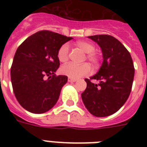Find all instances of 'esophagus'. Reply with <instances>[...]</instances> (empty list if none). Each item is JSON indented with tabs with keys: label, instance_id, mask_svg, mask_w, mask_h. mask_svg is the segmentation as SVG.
I'll list each match as a JSON object with an SVG mask.
<instances>
[{
	"label": "esophagus",
	"instance_id": "1",
	"mask_svg": "<svg viewBox=\"0 0 147 147\" xmlns=\"http://www.w3.org/2000/svg\"><path fill=\"white\" fill-rule=\"evenodd\" d=\"M76 78H71V77H69V78H68V82H76Z\"/></svg>",
	"mask_w": 147,
	"mask_h": 147
}]
</instances>
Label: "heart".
Returning a JSON list of instances; mask_svg holds the SVG:
<instances>
[{
  "mask_svg": "<svg viewBox=\"0 0 147 147\" xmlns=\"http://www.w3.org/2000/svg\"><path fill=\"white\" fill-rule=\"evenodd\" d=\"M76 46L82 49L86 54V57L93 66H98L100 63V58L94 50L95 47L91 42L86 41H78L76 43ZM58 59L61 62H65L69 58V47L67 43L62 45L58 50ZM91 68L88 63H82L78 65L70 62L64 65L61 68V72L63 75L71 77L72 78H78L82 76H87L90 73Z\"/></svg>",
  "mask_w": 147,
  "mask_h": 147,
  "instance_id": "obj_1",
  "label": "heart"
}]
</instances>
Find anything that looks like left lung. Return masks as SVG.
I'll return each mask as SVG.
<instances>
[{"instance_id": "obj_1", "label": "left lung", "mask_w": 147, "mask_h": 147, "mask_svg": "<svg viewBox=\"0 0 147 147\" xmlns=\"http://www.w3.org/2000/svg\"><path fill=\"white\" fill-rule=\"evenodd\" d=\"M101 48L103 63L96 75L85 78L87 88L82 94L88 111L95 117H107L121 108L131 92L134 67L130 53L110 35L90 36ZM98 80L94 84L91 80Z\"/></svg>"}]
</instances>
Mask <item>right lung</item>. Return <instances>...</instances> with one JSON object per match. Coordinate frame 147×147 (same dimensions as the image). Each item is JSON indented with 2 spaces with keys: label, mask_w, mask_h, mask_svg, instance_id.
Masks as SVG:
<instances>
[{
  "label": "right lung",
  "mask_w": 147,
  "mask_h": 147,
  "mask_svg": "<svg viewBox=\"0 0 147 147\" xmlns=\"http://www.w3.org/2000/svg\"><path fill=\"white\" fill-rule=\"evenodd\" d=\"M59 33L41 30L25 40L17 48L10 69L13 93L26 111L42 114L50 110L59 98L68 77L56 76L59 67L57 53L71 40Z\"/></svg>",
  "instance_id": "right-lung-1"
}]
</instances>
